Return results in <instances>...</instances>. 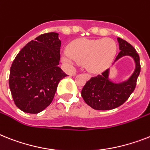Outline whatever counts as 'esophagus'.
Masks as SVG:
<instances>
[{
    "label": "esophagus",
    "mask_w": 150,
    "mask_h": 150,
    "mask_svg": "<svg viewBox=\"0 0 150 150\" xmlns=\"http://www.w3.org/2000/svg\"><path fill=\"white\" fill-rule=\"evenodd\" d=\"M86 74V76H87V78H90V75L89 74Z\"/></svg>",
    "instance_id": "esophagus-1"
}]
</instances>
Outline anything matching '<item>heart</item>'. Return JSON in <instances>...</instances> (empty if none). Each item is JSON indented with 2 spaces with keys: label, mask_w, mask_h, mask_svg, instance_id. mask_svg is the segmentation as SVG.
Listing matches in <instances>:
<instances>
[{
  "label": "heart",
  "mask_w": 150,
  "mask_h": 150,
  "mask_svg": "<svg viewBox=\"0 0 150 150\" xmlns=\"http://www.w3.org/2000/svg\"><path fill=\"white\" fill-rule=\"evenodd\" d=\"M117 52V46L111 39L76 40L70 44L63 59L68 64L75 62L86 64L90 70H100L112 60Z\"/></svg>",
  "instance_id": "1"
}]
</instances>
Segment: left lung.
<instances>
[{
	"label": "left lung",
	"mask_w": 150,
	"mask_h": 150,
	"mask_svg": "<svg viewBox=\"0 0 150 150\" xmlns=\"http://www.w3.org/2000/svg\"><path fill=\"white\" fill-rule=\"evenodd\" d=\"M117 40L120 51L114 61L123 56H130L134 59L136 69L127 81L120 83H114L109 80V70L90 78L83 86L81 95L86 104L96 110H109L119 107L128 100L137 86L141 69L139 54L127 41L120 38Z\"/></svg>",
	"instance_id": "8db88e82"
}]
</instances>
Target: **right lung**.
I'll list each match as a JSON object with an SVG mask.
<instances>
[{
  "label": "right lung",
  "mask_w": 150,
  "mask_h": 150,
  "mask_svg": "<svg viewBox=\"0 0 150 150\" xmlns=\"http://www.w3.org/2000/svg\"><path fill=\"white\" fill-rule=\"evenodd\" d=\"M60 45L57 33H44L26 44L14 58L9 86L21 110L35 114L52 103L58 83L67 76L58 67Z\"/></svg>",
  "instance_id": "add662e5"
}]
</instances>
